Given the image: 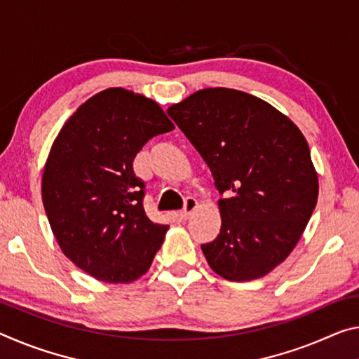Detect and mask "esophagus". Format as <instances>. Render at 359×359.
<instances>
[{
  "label": "esophagus",
  "instance_id": "obj_1",
  "mask_svg": "<svg viewBox=\"0 0 359 359\" xmlns=\"http://www.w3.org/2000/svg\"><path fill=\"white\" fill-rule=\"evenodd\" d=\"M196 208H198V201L195 200V198H190V196H189V198H187V200H185L184 209L180 210V217L184 219V220H187L193 212H195Z\"/></svg>",
  "mask_w": 359,
  "mask_h": 359
}]
</instances>
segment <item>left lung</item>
<instances>
[{
  "mask_svg": "<svg viewBox=\"0 0 359 359\" xmlns=\"http://www.w3.org/2000/svg\"><path fill=\"white\" fill-rule=\"evenodd\" d=\"M203 156L220 195L222 226L203 244L229 281L265 276L287 259L318 201V174L300 129L243 90L208 88L168 108Z\"/></svg>",
  "mask_w": 359,
  "mask_h": 359,
  "instance_id": "left-lung-1",
  "label": "left lung"
}]
</instances>
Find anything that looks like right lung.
Segmentation results:
<instances>
[{
  "label": "right lung",
  "instance_id": "add662e5",
  "mask_svg": "<svg viewBox=\"0 0 359 359\" xmlns=\"http://www.w3.org/2000/svg\"><path fill=\"white\" fill-rule=\"evenodd\" d=\"M172 129L155 100L110 88L79 105L57 134L43 170L44 210L62 252L95 280H139L161 248L169 225L147 217L133 161Z\"/></svg>",
  "mask_w": 359,
  "mask_h": 359
}]
</instances>
